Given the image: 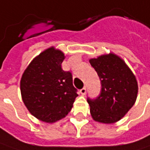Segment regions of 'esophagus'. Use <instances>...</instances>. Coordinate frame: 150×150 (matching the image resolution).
<instances>
[{
	"mask_svg": "<svg viewBox=\"0 0 150 150\" xmlns=\"http://www.w3.org/2000/svg\"><path fill=\"white\" fill-rule=\"evenodd\" d=\"M86 92H87V88H86V87H84L83 88H81L80 90V93L82 94V95H85L86 94Z\"/></svg>",
	"mask_w": 150,
	"mask_h": 150,
	"instance_id": "obj_1",
	"label": "esophagus"
}]
</instances>
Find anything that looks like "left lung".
<instances>
[{
  "label": "left lung",
  "instance_id": "1",
  "mask_svg": "<svg viewBox=\"0 0 150 150\" xmlns=\"http://www.w3.org/2000/svg\"><path fill=\"white\" fill-rule=\"evenodd\" d=\"M100 77V95L88 98L93 120L112 124L120 120L136 102L138 86L136 76L123 59L115 54L102 55L89 60Z\"/></svg>",
  "mask_w": 150,
  "mask_h": 150
}]
</instances>
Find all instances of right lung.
Segmentation results:
<instances>
[{
    "label": "right lung",
    "instance_id": "right-lung-1",
    "mask_svg": "<svg viewBox=\"0 0 150 150\" xmlns=\"http://www.w3.org/2000/svg\"><path fill=\"white\" fill-rule=\"evenodd\" d=\"M64 58L61 50L48 48L31 62L21 77L23 102L32 115L43 122L63 118L78 96L72 74L62 69Z\"/></svg>",
    "mask_w": 150,
    "mask_h": 150
}]
</instances>
